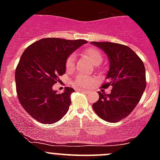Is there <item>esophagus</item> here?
<instances>
[{
  "instance_id": "obj_1",
  "label": "esophagus",
  "mask_w": 160,
  "mask_h": 160,
  "mask_svg": "<svg viewBox=\"0 0 160 160\" xmlns=\"http://www.w3.org/2000/svg\"><path fill=\"white\" fill-rule=\"evenodd\" d=\"M79 91H81V92H83V93H87V94H89L90 93V91L89 90H82V89H79Z\"/></svg>"
}]
</instances>
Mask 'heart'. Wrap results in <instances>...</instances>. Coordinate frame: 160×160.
Segmentation results:
<instances>
[{
	"label": "heart",
	"instance_id": "1",
	"mask_svg": "<svg viewBox=\"0 0 160 160\" xmlns=\"http://www.w3.org/2000/svg\"><path fill=\"white\" fill-rule=\"evenodd\" d=\"M83 55L90 60V62L94 65L100 64L102 62V54L99 49L94 47H90L85 49L82 52ZM74 62H75V57L74 55H70L66 62V68L67 70H72L74 66ZM94 80L92 78L88 77L86 75H78L73 82V85L78 88H87L91 86Z\"/></svg>",
	"mask_w": 160,
	"mask_h": 160
}]
</instances>
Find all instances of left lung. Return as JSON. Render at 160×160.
I'll use <instances>...</instances> for the list:
<instances>
[{
  "label": "left lung",
  "mask_w": 160,
  "mask_h": 160,
  "mask_svg": "<svg viewBox=\"0 0 160 160\" xmlns=\"http://www.w3.org/2000/svg\"><path fill=\"white\" fill-rule=\"evenodd\" d=\"M107 55L109 70L102 87L112 86L111 93L98 92L99 99L93 104L102 119L116 122L128 117L141 99L146 88L144 64L130 47L113 42H90Z\"/></svg>",
  "instance_id": "left-lung-1"
}]
</instances>
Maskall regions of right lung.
Listing matches in <instances>:
<instances>
[{
    "mask_svg": "<svg viewBox=\"0 0 160 160\" xmlns=\"http://www.w3.org/2000/svg\"><path fill=\"white\" fill-rule=\"evenodd\" d=\"M87 42L43 38L22 53L15 72L17 93L21 105L35 120L51 124L66 114L74 90L66 87L62 94H58L53 86L66 73L68 57Z\"/></svg>",
    "mask_w": 160,
    "mask_h": 160,
    "instance_id": "add662e5",
    "label": "right lung"
}]
</instances>
